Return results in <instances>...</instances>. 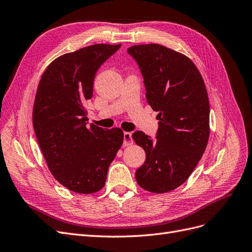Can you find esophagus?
<instances>
[{
  "mask_svg": "<svg viewBox=\"0 0 252 252\" xmlns=\"http://www.w3.org/2000/svg\"><path fill=\"white\" fill-rule=\"evenodd\" d=\"M133 143H134V140L132 138V134L128 133V132H126L124 134V145L128 146V145H132Z\"/></svg>",
  "mask_w": 252,
  "mask_h": 252,
  "instance_id": "34e87169",
  "label": "esophagus"
}]
</instances>
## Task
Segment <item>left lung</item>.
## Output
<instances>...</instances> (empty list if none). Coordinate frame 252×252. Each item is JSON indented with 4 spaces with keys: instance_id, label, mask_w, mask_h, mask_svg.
Masks as SVG:
<instances>
[{
    "instance_id": "left-lung-1",
    "label": "left lung",
    "mask_w": 252,
    "mask_h": 252,
    "mask_svg": "<svg viewBox=\"0 0 252 252\" xmlns=\"http://www.w3.org/2000/svg\"><path fill=\"white\" fill-rule=\"evenodd\" d=\"M144 78L146 99L159 112L157 140L133 134L145 154L136 181L152 193L170 192L189 179L206 151L210 136V102L206 84L187 56L164 45L138 44L127 49Z\"/></svg>"
}]
</instances>
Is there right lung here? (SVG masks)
Returning a JSON list of instances; mask_svg holds the SVG:
<instances>
[{
	"mask_svg": "<svg viewBox=\"0 0 252 252\" xmlns=\"http://www.w3.org/2000/svg\"><path fill=\"white\" fill-rule=\"evenodd\" d=\"M121 44H92L49 64L37 87L33 126L51 173L65 188L91 194L105 186L108 168L124 143L119 127L86 126V101L100 65Z\"/></svg>",
	"mask_w": 252,
	"mask_h": 252,
	"instance_id": "1",
	"label": "right lung"
}]
</instances>
